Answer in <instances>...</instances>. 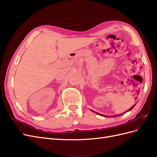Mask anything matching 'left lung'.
<instances>
[{"label": "left lung", "mask_w": 157, "mask_h": 157, "mask_svg": "<svg viewBox=\"0 0 157 157\" xmlns=\"http://www.w3.org/2000/svg\"><path fill=\"white\" fill-rule=\"evenodd\" d=\"M136 104H135V105H133L131 108H130L129 109H128V110L127 111H126V112H124V113H123V114H124V113H127L128 111H131L132 110V109H133V108H134V106L136 105ZM93 112H94V111H93ZM95 113H96V114H98V115H101V116H102V117H110L111 116H107V115H102V114H100V113H97V112H95ZM121 115H122V114H121ZM118 116H121V115H118ZM117 117V115H115V116H113V117Z\"/></svg>", "instance_id": "1"}]
</instances>
